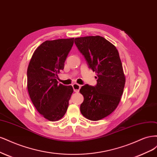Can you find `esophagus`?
<instances>
[{
    "label": "esophagus",
    "mask_w": 157,
    "mask_h": 157,
    "mask_svg": "<svg viewBox=\"0 0 157 157\" xmlns=\"http://www.w3.org/2000/svg\"><path fill=\"white\" fill-rule=\"evenodd\" d=\"M72 87H73V89H74V91L76 92V93H78L82 86H81L79 84H77V83H74V84L72 85Z\"/></svg>",
    "instance_id": "1"
}]
</instances>
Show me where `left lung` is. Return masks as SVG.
<instances>
[{"label":"left lung","mask_w":157,"mask_h":157,"mask_svg":"<svg viewBox=\"0 0 157 157\" xmlns=\"http://www.w3.org/2000/svg\"><path fill=\"white\" fill-rule=\"evenodd\" d=\"M74 42L97 79L95 86L86 84L79 90L84 97L81 113L98 121L112 113L120 102L125 84L122 63L117 49L102 36L76 38Z\"/></svg>","instance_id":"1"}]
</instances>
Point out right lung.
Returning a JSON list of instances; mask_svg holds the SVG:
<instances>
[{
  "mask_svg": "<svg viewBox=\"0 0 157 157\" xmlns=\"http://www.w3.org/2000/svg\"><path fill=\"white\" fill-rule=\"evenodd\" d=\"M74 38L48 40L35 50L27 68V89L39 113L51 121L61 119L74 91L71 85L58 84V74L74 44Z\"/></svg>",
  "mask_w": 157,
  "mask_h": 157,
  "instance_id": "add662e5",
  "label": "right lung"
}]
</instances>
